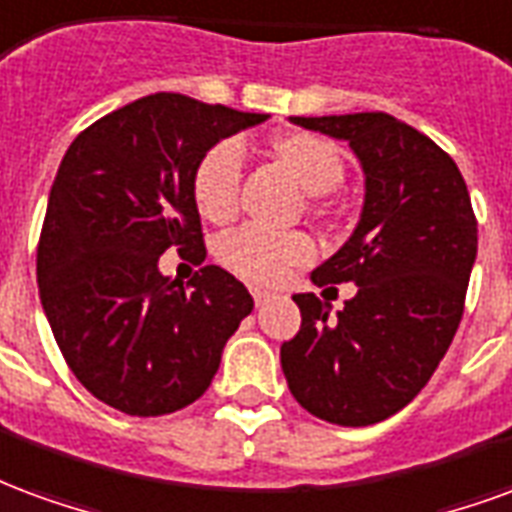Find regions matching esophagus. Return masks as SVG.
Segmentation results:
<instances>
[{"instance_id":"esophagus-1","label":"esophagus","mask_w":512,"mask_h":512,"mask_svg":"<svg viewBox=\"0 0 512 512\" xmlns=\"http://www.w3.org/2000/svg\"><path fill=\"white\" fill-rule=\"evenodd\" d=\"M251 294L256 305H264V302L270 300V292H267V289H251Z\"/></svg>"}]
</instances>
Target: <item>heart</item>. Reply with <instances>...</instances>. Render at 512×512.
<instances>
[{
  "instance_id": "obj_1",
  "label": "heart",
  "mask_w": 512,
  "mask_h": 512,
  "mask_svg": "<svg viewBox=\"0 0 512 512\" xmlns=\"http://www.w3.org/2000/svg\"><path fill=\"white\" fill-rule=\"evenodd\" d=\"M272 152L292 171L300 188L324 196L343 182V155L333 141L316 133H283L272 141ZM245 152L237 141H220L199 160L193 174V201L201 218L223 223L237 212ZM218 259L234 275L251 283H278L289 270L313 259L305 234H275L261 226H242L218 242Z\"/></svg>"
}]
</instances>
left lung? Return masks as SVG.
<instances>
[{
  "label": "left lung",
  "mask_w": 512,
  "mask_h": 512,
  "mask_svg": "<svg viewBox=\"0 0 512 512\" xmlns=\"http://www.w3.org/2000/svg\"><path fill=\"white\" fill-rule=\"evenodd\" d=\"M289 122L352 147L365 199L352 237L311 272L316 286L354 283L357 294L335 319L330 302L294 294L302 324L281 346L283 376L319 420L382 423L428 384L464 316L477 256L469 190L445 149L390 114Z\"/></svg>",
  "instance_id": "1"
}]
</instances>
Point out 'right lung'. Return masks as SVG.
<instances>
[{"instance_id": "right-lung-1", "label": "right lung", "mask_w": 512, "mask_h": 512, "mask_svg": "<svg viewBox=\"0 0 512 512\" xmlns=\"http://www.w3.org/2000/svg\"><path fill=\"white\" fill-rule=\"evenodd\" d=\"M267 114L158 92L111 111L67 147L37 245L40 302L70 371L103 404L158 417L193 404L253 297L207 264L185 289L169 248L201 264L193 174L218 141Z\"/></svg>"}]
</instances>
